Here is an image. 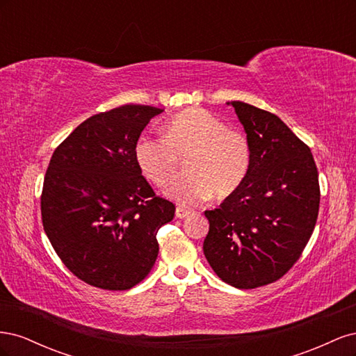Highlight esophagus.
I'll list each match as a JSON object with an SVG mask.
<instances>
[{"mask_svg":"<svg viewBox=\"0 0 356 356\" xmlns=\"http://www.w3.org/2000/svg\"><path fill=\"white\" fill-rule=\"evenodd\" d=\"M190 213H191V211H190V209H186V208H182V207H178V208H177V211H175L177 218H179V220H184V218H187Z\"/></svg>","mask_w":356,"mask_h":356,"instance_id":"34e87169","label":"esophagus"}]
</instances>
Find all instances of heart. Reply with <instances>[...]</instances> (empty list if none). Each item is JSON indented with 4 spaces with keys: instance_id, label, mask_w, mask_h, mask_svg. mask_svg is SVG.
<instances>
[{
    "instance_id": "1",
    "label": "heart",
    "mask_w": 356,
    "mask_h": 356,
    "mask_svg": "<svg viewBox=\"0 0 356 356\" xmlns=\"http://www.w3.org/2000/svg\"><path fill=\"white\" fill-rule=\"evenodd\" d=\"M135 157L145 177L166 186L186 157V174L170 182L166 195L182 204H197L213 191L225 197L238 188L251 163L246 138L203 108H188L170 118L165 136H141Z\"/></svg>"
}]
</instances>
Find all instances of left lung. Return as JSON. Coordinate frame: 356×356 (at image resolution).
I'll return each mask as SVG.
<instances>
[{
  "mask_svg": "<svg viewBox=\"0 0 356 356\" xmlns=\"http://www.w3.org/2000/svg\"><path fill=\"white\" fill-rule=\"evenodd\" d=\"M251 163L220 208L204 211L203 254L224 282L241 289L272 284L303 252L319 211L318 169L310 148L277 115L241 101Z\"/></svg>",
  "mask_w": 356,
  "mask_h": 356,
  "instance_id": "obj_1",
  "label": "left lung"
}]
</instances>
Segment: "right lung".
Here are the masks:
<instances>
[{"mask_svg": "<svg viewBox=\"0 0 356 356\" xmlns=\"http://www.w3.org/2000/svg\"><path fill=\"white\" fill-rule=\"evenodd\" d=\"M163 110L123 105L89 117L53 153L41 195L44 232L86 284L122 291L149 273L156 234L175 204L157 197L135 157L141 132Z\"/></svg>", "mask_w": 356, "mask_h": 356, "instance_id": "1", "label": "right lung"}]
</instances>
